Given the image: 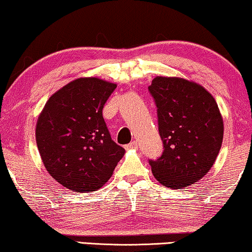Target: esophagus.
<instances>
[{
  "mask_svg": "<svg viewBox=\"0 0 252 252\" xmlns=\"http://www.w3.org/2000/svg\"><path fill=\"white\" fill-rule=\"evenodd\" d=\"M136 149H138L137 141H133L130 142L128 145H126V150H136Z\"/></svg>",
  "mask_w": 252,
  "mask_h": 252,
  "instance_id": "obj_1",
  "label": "esophagus"
}]
</instances>
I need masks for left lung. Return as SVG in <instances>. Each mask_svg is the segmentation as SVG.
<instances>
[{
    "mask_svg": "<svg viewBox=\"0 0 252 252\" xmlns=\"http://www.w3.org/2000/svg\"><path fill=\"white\" fill-rule=\"evenodd\" d=\"M158 107L163 153L150 161L161 185L183 189L210 171L222 146L224 124L206 89L177 76H156L149 87Z\"/></svg>",
    "mask_w": 252,
    "mask_h": 252,
    "instance_id": "1",
    "label": "left lung"
}]
</instances>
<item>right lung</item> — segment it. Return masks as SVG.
<instances>
[{
	"instance_id": "add662e5",
	"label": "right lung",
	"mask_w": 252,
	"mask_h": 252,
	"mask_svg": "<svg viewBox=\"0 0 252 252\" xmlns=\"http://www.w3.org/2000/svg\"><path fill=\"white\" fill-rule=\"evenodd\" d=\"M116 87L99 77H79L50 95L38 116L36 142L42 163L69 190H98L125 154L102 117Z\"/></svg>"
}]
</instances>
